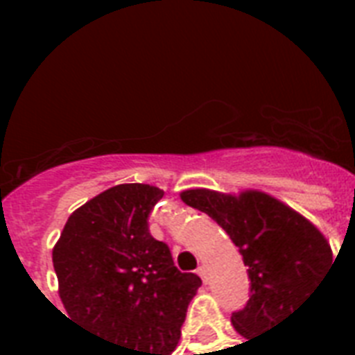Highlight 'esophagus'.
I'll list each match as a JSON object with an SVG mask.
<instances>
[{
	"mask_svg": "<svg viewBox=\"0 0 355 355\" xmlns=\"http://www.w3.org/2000/svg\"><path fill=\"white\" fill-rule=\"evenodd\" d=\"M197 275H199L200 278L206 282V267H205V265H200L199 269H197Z\"/></svg>",
	"mask_w": 355,
	"mask_h": 355,
	"instance_id": "esophagus-1",
	"label": "esophagus"
}]
</instances>
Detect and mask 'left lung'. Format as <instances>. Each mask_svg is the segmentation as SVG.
<instances>
[{
    "mask_svg": "<svg viewBox=\"0 0 355 355\" xmlns=\"http://www.w3.org/2000/svg\"><path fill=\"white\" fill-rule=\"evenodd\" d=\"M180 197L217 221L248 267L250 295L245 308L232 313L234 328L248 341L278 324L334 265L324 236L270 195L245 191L232 197L188 189Z\"/></svg>",
    "mask_w": 355,
    "mask_h": 355,
    "instance_id": "1",
    "label": "left lung"
}]
</instances>
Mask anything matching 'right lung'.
Returning <instances> with one entry per match:
<instances>
[{"label":"right lung","mask_w":355,"mask_h":355,"mask_svg":"<svg viewBox=\"0 0 355 355\" xmlns=\"http://www.w3.org/2000/svg\"><path fill=\"white\" fill-rule=\"evenodd\" d=\"M162 197L149 184L114 186L69 216L53 248L68 319L116 345L118 355H171L202 284L150 236Z\"/></svg>","instance_id":"right-lung-1"}]
</instances>
